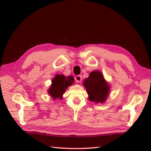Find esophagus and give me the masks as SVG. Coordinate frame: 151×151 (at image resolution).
<instances>
[{"instance_id":"esophagus-1","label":"esophagus","mask_w":151,"mask_h":151,"mask_svg":"<svg viewBox=\"0 0 151 151\" xmlns=\"http://www.w3.org/2000/svg\"><path fill=\"white\" fill-rule=\"evenodd\" d=\"M82 76L81 75H76L75 76V81L77 82L78 83H81L82 81Z\"/></svg>"}]
</instances>
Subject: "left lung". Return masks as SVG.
<instances>
[{"label":"left lung","instance_id":"8db88e82","mask_svg":"<svg viewBox=\"0 0 151 151\" xmlns=\"http://www.w3.org/2000/svg\"><path fill=\"white\" fill-rule=\"evenodd\" d=\"M88 95V99L95 103H104L110 94V86L99 70H95L89 74L88 78L83 83Z\"/></svg>","mask_w":151,"mask_h":151}]
</instances>
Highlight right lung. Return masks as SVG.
Returning <instances> with one entry per match:
<instances>
[{"mask_svg": "<svg viewBox=\"0 0 151 151\" xmlns=\"http://www.w3.org/2000/svg\"><path fill=\"white\" fill-rule=\"evenodd\" d=\"M75 79L72 76H65L62 74L56 75L52 81L50 88L48 89L49 94L54 100L56 99H62L63 95L69 86L73 85Z\"/></svg>", "mask_w": 151, "mask_h": 151, "instance_id": "obj_1", "label": "right lung"}]
</instances>
